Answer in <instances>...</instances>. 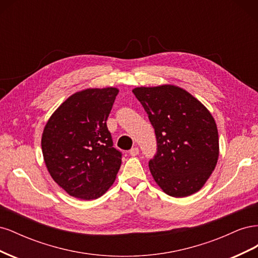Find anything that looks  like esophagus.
Segmentation results:
<instances>
[{"mask_svg":"<svg viewBox=\"0 0 258 258\" xmlns=\"http://www.w3.org/2000/svg\"><path fill=\"white\" fill-rule=\"evenodd\" d=\"M139 152H140V151H139V147H136V146H135V147H132L131 150L129 151V154H130L131 156H137V155H139Z\"/></svg>","mask_w":258,"mask_h":258,"instance_id":"esophagus-1","label":"esophagus"}]
</instances>
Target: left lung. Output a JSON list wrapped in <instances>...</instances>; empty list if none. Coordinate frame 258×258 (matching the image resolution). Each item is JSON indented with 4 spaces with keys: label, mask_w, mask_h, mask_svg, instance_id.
Here are the masks:
<instances>
[{
    "label": "left lung",
    "mask_w": 258,
    "mask_h": 258,
    "mask_svg": "<svg viewBox=\"0 0 258 258\" xmlns=\"http://www.w3.org/2000/svg\"><path fill=\"white\" fill-rule=\"evenodd\" d=\"M155 129L157 151L148 161L161 189L172 197L198 191L218 158V132L210 112L173 85L132 90Z\"/></svg>",
    "instance_id": "1"
}]
</instances>
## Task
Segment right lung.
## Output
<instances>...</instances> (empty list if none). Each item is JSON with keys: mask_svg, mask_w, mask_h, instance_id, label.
Here are the masks:
<instances>
[{"mask_svg": "<svg viewBox=\"0 0 258 258\" xmlns=\"http://www.w3.org/2000/svg\"><path fill=\"white\" fill-rule=\"evenodd\" d=\"M118 89H86L67 99L47 121L42 136L46 167L69 195L97 199L110 188L122 154L106 126Z\"/></svg>", "mask_w": 258, "mask_h": 258, "instance_id": "add662e5", "label": "right lung"}]
</instances>
